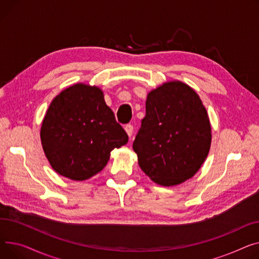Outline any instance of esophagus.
Segmentation results:
<instances>
[{
  "label": "esophagus",
  "mask_w": 259,
  "mask_h": 259,
  "mask_svg": "<svg viewBox=\"0 0 259 259\" xmlns=\"http://www.w3.org/2000/svg\"><path fill=\"white\" fill-rule=\"evenodd\" d=\"M124 130H125L126 134L128 135V137H132L133 132H134V126H133L132 124H126V125L124 126Z\"/></svg>",
  "instance_id": "obj_1"
}]
</instances>
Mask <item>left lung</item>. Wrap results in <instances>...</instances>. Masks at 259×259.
<instances>
[{"mask_svg":"<svg viewBox=\"0 0 259 259\" xmlns=\"http://www.w3.org/2000/svg\"><path fill=\"white\" fill-rule=\"evenodd\" d=\"M211 127L199 95L180 81L151 91L133 148L141 169L157 184L192 178L208 156Z\"/></svg>","mask_w":259,"mask_h":259,"instance_id":"left-lung-1","label":"left lung"}]
</instances>
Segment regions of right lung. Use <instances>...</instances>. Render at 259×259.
I'll use <instances>...</instances> for the list:
<instances>
[{"instance_id": "add662e5", "label": "right lung", "mask_w": 259, "mask_h": 259, "mask_svg": "<svg viewBox=\"0 0 259 259\" xmlns=\"http://www.w3.org/2000/svg\"><path fill=\"white\" fill-rule=\"evenodd\" d=\"M40 139L52 168L74 181L103 169L111 151L126 144L128 136L106 105L97 87L74 84L51 102Z\"/></svg>"}]
</instances>
